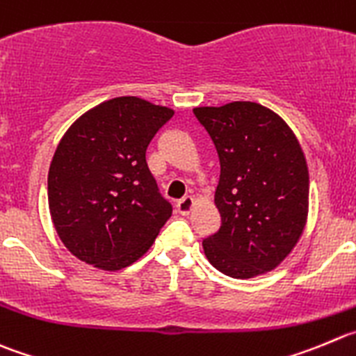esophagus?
Returning a JSON list of instances; mask_svg holds the SVG:
<instances>
[{
    "instance_id": "esophagus-1",
    "label": "esophagus",
    "mask_w": 356,
    "mask_h": 356,
    "mask_svg": "<svg viewBox=\"0 0 356 356\" xmlns=\"http://www.w3.org/2000/svg\"><path fill=\"white\" fill-rule=\"evenodd\" d=\"M192 208H194V199H192L191 195H187V197H184L181 201L176 202V209H178L180 215H188V213L192 211Z\"/></svg>"
}]
</instances>
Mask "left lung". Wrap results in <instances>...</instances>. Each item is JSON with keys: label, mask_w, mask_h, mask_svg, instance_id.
I'll return each mask as SVG.
<instances>
[{"label": "left lung", "mask_w": 356, "mask_h": 356, "mask_svg": "<svg viewBox=\"0 0 356 356\" xmlns=\"http://www.w3.org/2000/svg\"><path fill=\"white\" fill-rule=\"evenodd\" d=\"M215 143L218 232L202 239L206 259L231 277L259 276L285 260L306 227L309 172L286 122L252 101L194 108Z\"/></svg>", "instance_id": "1"}]
</instances>
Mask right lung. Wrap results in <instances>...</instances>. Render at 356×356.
<instances>
[{
	"instance_id": "obj_1",
	"label": "right lung",
	"mask_w": 356,
	"mask_h": 356,
	"mask_svg": "<svg viewBox=\"0 0 356 356\" xmlns=\"http://www.w3.org/2000/svg\"><path fill=\"white\" fill-rule=\"evenodd\" d=\"M171 108L141 97L104 101L71 124L49 169L57 236L82 262L118 270L143 257L172 213L147 164Z\"/></svg>"
}]
</instances>
